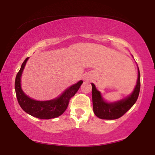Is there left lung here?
<instances>
[{"label": "left lung", "mask_w": 155, "mask_h": 155, "mask_svg": "<svg viewBox=\"0 0 155 155\" xmlns=\"http://www.w3.org/2000/svg\"><path fill=\"white\" fill-rule=\"evenodd\" d=\"M92 87L93 111L96 116L102 120H116L120 118L135 104L138 97L140 87L139 69H138V81L134 91L127 98L118 102L108 104L103 100L101 92L97 91L94 84H92Z\"/></svg>", "instance_id": "obj_1"}]
</instances>
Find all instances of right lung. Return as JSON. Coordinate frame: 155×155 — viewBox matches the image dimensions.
I'll list each match as a JSON object with an SVG mask.
<instances>
[{
  "instance_id": "add662e5",
  "label": "right lung",
  "mask_w": 155,
  "mask_h": 155,
  "mask_svg": "<svg viewBox=\"0 0 155 155\" xmlns=\"http://www.w3.org/2000/svg\"><path fill=\"white\" fill-rule=\"evenodd\" d=\"M28 59V58H27L22 63L20 70L17 73L15 79V92L19 106L26 113L41 120H49L60 116L66 110L71 98L78 91L83 81H79L78 83L72 85L59 97L54 100L48 101L33 100L23 92L20 85L21 75Z\"/></svg>"
}]
</instances>
